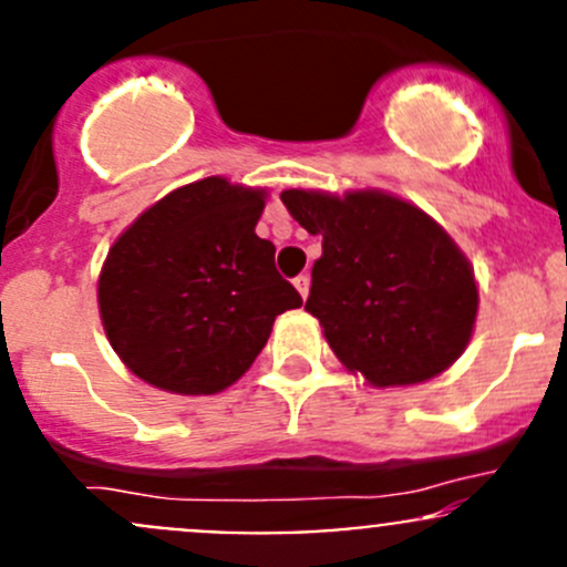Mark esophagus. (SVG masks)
<instances>
[{
    "instance_id": "esophagus-1",
    "label": "esophagus",
    "mask_w": 567,
    "mask_h": 567,
    "mask_svg": "<svg viewBox=\"0 0 567 567\" xmlns=\"http://www.w3.org/2000/svg\"><path fill=\"white\" fill-rule=\"evenodd\" d=\"M293 285L301 293V299H307V293H310V277H307V274H299V277L293 279Z\"/></svg>"
}]
</instances>
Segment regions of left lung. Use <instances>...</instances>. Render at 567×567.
<instances>
[{
	"mask_svg": "<svg viewBox=\"0 0 567 567\" xmlns=\"http://www.w3.org/2000/svg\"><path fill=\"white\" fill-rule=\"evenodd\" d=\"M282 203L323 238L305 310L351 373L373 386L422 384L461 357L477 318V282L425 210L375 188L342 197L288 188Z\"/></svg>",
	"mask_w": 567,
	"mask_h": 567,
	"instance_id": "obj_1",
	"label": "left lung"
}]
</instances>
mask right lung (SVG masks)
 I'll use <instances>...</instances> for the list:
<instances>
[{
    "instance_id": "1",
    "label": "right lung",
    "mask_w": 567,
    "mask_h": 567,
    "mask_svg": "<svg viewBox=\"0 0 567 567\" xmlns=\"http://www.w3.org/2000/svg\"><path fill=\"white\" fill-rule=\"evenodd\" d=\"M266 192L203 177L145 210L109 249L99 310L114 353L147 384L216 394L236 384L301 296L255 233Z\"/></svg>"
}]
</instances>
